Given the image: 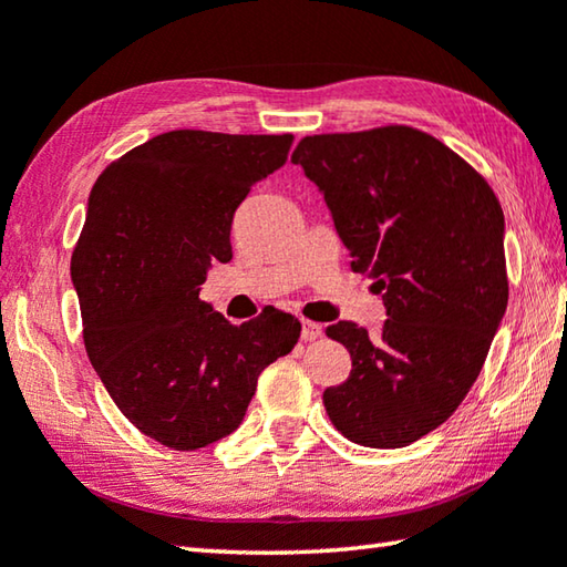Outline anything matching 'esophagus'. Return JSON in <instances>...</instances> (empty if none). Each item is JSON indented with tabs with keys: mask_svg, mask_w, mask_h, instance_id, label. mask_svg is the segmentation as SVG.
I'll list each match as a JSON object with an SVG mask.
<instances>
[{
	"mask_svg": "<svg viewBox=\"0 0 567 567\" xmlns=\"http://www.w3.org/2000/svg\"><path fill=\"white\" fill-rule=\"evenodd\" d=\"M319 337H322V324L305 319V322H302V339H305V342H315V339H319Z\"/></svg>",
	"mask_w": 567,
	"mask_h": 567,
	"instance_id": "34e87169",
	"label": "esophagus"
}]
</instances>
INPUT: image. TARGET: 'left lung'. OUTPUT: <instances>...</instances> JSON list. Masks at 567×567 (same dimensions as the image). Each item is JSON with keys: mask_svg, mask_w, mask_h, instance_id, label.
Segmentation results:
<instances>
[{"mask_svg": "<svg viewBox=\"0 0 567 567\" xmlns=\"http://www.w3.org/2000/svg\"><path fill=\"white\" fill-rule=\"evenodd\" d=\"M332 213L352 270L382 292V334L337 322L347 382L324 409L354 444L401 449L454 414L506 315L503 210L486 178L411 126L307 136L292 153Z\"/></svg>", "mask_w": 567, "mask_h": 567, "instance_id": "obj_1", "label": "left lung"}]
</instances>
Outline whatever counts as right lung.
<instances>
[{
	"label": "right lung",
	"mask_w": 567,
	"mask_h": 567,
	"mask_svg": "<svg viewBox=\"0 0 567 567\" xmlns=\"http://www.w3.org/2000/svg\"><path fill=\"white\" fill-rule=\"evenodd\" d=\"M290 146L292 133L168 131L91 188L71 255L86 354L121 414L163 446L195 451L233 434L257 377L300 339L292 315L230 324L198 297L208 267L233 260L238 205Z\"/></svg>",
	"instance_id": "right-lung-1"
}]
</instances>
